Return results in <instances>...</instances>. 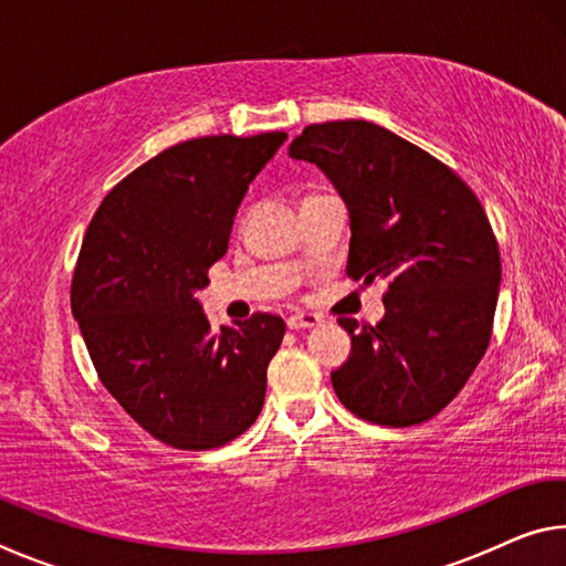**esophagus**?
I'll return each mask as SVG.
<instances>
[{"mask_svg": "<svg viewBox=\"0 0 566 566\" xmlns=\"http://www.w3.org/2000/svg\"><path fill=\"white\" fill-rule=\"evenodd\" d=\"M322 319L317 314L312 312H296L292 317H286V327L290 329H306V327H314V324H319Z\"/></svg>", "mask_w": 566, "mask_h": 566, "instance_id": "1", "label": "esophagus"}]
</instances>
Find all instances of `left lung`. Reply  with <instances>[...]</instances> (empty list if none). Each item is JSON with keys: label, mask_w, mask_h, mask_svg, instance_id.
<instances>
[{"label": "left lung", "mask_w": 566, "mask_h": 566, "mask_svg": "<svg viewBox=\"0 0 566 566\" xmlns=\"http://www.w3.org/2000/svg\"><path fill=\"white\" fill-rule=\"evenodd\" d=\"M292 159L317 165L349 209L352 280H389L385 319L342 317L352 352L332 387L352 415L411 427L452 401L492 339L500 247L482 205L429 151L364 119L310 124Z\"/></svg>", "instance_id": "1"}]
</instances>
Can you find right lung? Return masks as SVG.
<instances>
[{"label": "right lung", "mask_w": 566, "mask_h": 566, "mask_svg": "<svg viewBox=\"0 0 566 566\" xmlns=\"http://www.w3.org/2000/svg\"><path fill=\"white\" fill-rule=\"evenodd\" d=\"M284 132L199 137L151 157L94 212L72 314L122 409L175 449H214L260 417L284 322L256 312L214 332L197 300L227 254L234 214Z\"/></svg>", "instance_id": "obj_1"}]
</instances>
